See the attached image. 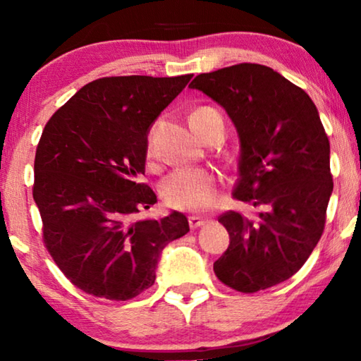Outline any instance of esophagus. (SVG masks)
Listing matches in <instances>:
<instances>
[{
    "instance_id": "34e87169",
    "label": "esophagus",
    "mask_w": 361,
    "mask_h": 361,
    "mask_svg": "<svg viewBox=\"0 0 361 361\" xmlns=\"http://www.w3.org/2000/svg\"><path fill=\"white\" fill-rule=\"evenodd\" d=\"M207 224V219H204V216H197V215H192L189 216V225L190 228H199V226H204Z\"/></svg>"
}]
</instances>
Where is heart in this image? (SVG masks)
<instances>
[{
	"label": "heart",
	"mask_w": 361,
	"mask_h": 361,
	"mask_svg": "<svg viewBox=\"0 0 361 361\" xmlns=\"http://www.w3.org/2000/svg\"><path fill=\"white\" fill-rule=\"evenodd\" d=\"M205 111H210V108H200L192 116ZM147 156H152L151 137L147 142ZM161 197L171 209L204 212L214 207L219 197L216 177L202 169H177L162 180Z\"/></svg>",
	"instance_id": "1"
}]
</instances>
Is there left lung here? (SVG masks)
<instances>
[{
    "instance_id": "left-lung-1",
    "label": "left lung",
    "mask_w": 361,
    "mask_h": 361,
    "mask_svg": "<svg viewBox=\"0 0 361 361\" xmlns=\"http://www.w3.org/2000/svg\"><path fill=\"white\" fill-rule=\"evenodd\" d=\"M189 87L233 121L240 137L233 197L259 209L255 220L238 212L220 215L230 245L214 263L216 278L240 293L283 283L319 243L334 190L317 108L302 88L259 63L200 73Z\"/></svg>"
}]
</instances>
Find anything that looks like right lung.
Returning <instances> with one entry per match:
<instances>
[{
    "label": "right lung",
    "instance_id": "add662e5",
    "mask_svg": "<svg viewBox=\"0 0 361 361\" xmlns=\"http://www.w3.org/2000/svg\"><path fill=\"white\" fill-rule=\"evenodd\" d=\"M194 75L105 77L82 87L44 128L32 197L52 259L83 293L128 300L151 288L167 243L189 231L180 212L135 220L157 199L140 184L147 133Z\"/></svg>",
    "mask_w": 361,
    "mask_h": 361
}]
</instances>
